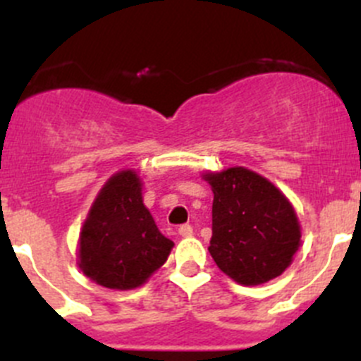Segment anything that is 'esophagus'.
Segmentation results:
<instances>
[{
	"mask_svg": "<svg viewBox=\"0 0 361 361\" xmlns=\"http://www.w3.org/2000/svg\"><path fill=\"white\" fill-rule=\"evenodd\" d=\"M178 234H180L181 238H190V235L194 234V228H192V225L185 224V225H181L180 228H178Z\"/></svg>",
	"mask_w": 361,
	"mask_h": 361,
	"instance_id": "1",
	"label": "esophagus"
}]
</instances>
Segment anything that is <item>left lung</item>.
Returning a JSON list of instances; mask_svg holds the SVG:
<instances>
[{"instance_id":"obj_1","label":"left lung","mask_w":361,"mask_h":361,"mask_svg":"<svg viewBox=\"0 0 361 361\" xmlns=\"http://www.w3.org/2000/svg\"><path fill=\"white\" fill-rule=\"evenodd\" d=\"M213 199L209 253L218 267L253 286L285 272L300 246V225L288 199L245 167L204 174Z\"/></svg>"}]
</instances>
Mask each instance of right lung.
<instances>
[{
    "label": "right lung",
    "mask_w": 361,
    "mask_h": 361,
    "mask_svg": "<svg viewBox=\"0 0 361 361\" xmlns=\"http://www.w3.org/2000/svg\"><path fill=\"white\" fill-rule=\"evenodd\" d=\"M174 243L160 234L134 171L113 174L80 232L78 265L97 285L130 290L164 265Z\"/></svg>",
    "instance_id": "add662e5"
}]
</instances>
